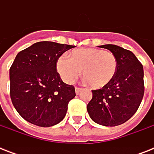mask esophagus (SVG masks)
Returning <instances> with one entry per match:
<instances>
[{
    "instance_id": "34e87169",
    "label": "esophagus",
    "mask_w": 154,
    "mask_h": 154,
    "mask_svg": "<svg viewBox=\"0 0 154 154\" xmlns=\"http://www.w3.org/2000/svg\"><path fill=\"white\" fill-rule=\"evenodd\" d=\"M81 91H82V89H81V88H78V87H76V88H75V93H76L77 95H78Z\"/></svg>"
}]
</instances>
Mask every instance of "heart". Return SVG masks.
Masks as SVG:
<instances>
[{
	"mask_svg": "<svg viewBox=\"0 0 154 154\" xmlns=\"http://www.w3.org/2000/svg\"><path fill=\"white\" fill-rule=\"evenodd\" d=\"M57 69L67 84H72L83 70V77L89 86L101 89L115 77L117 60L112 53L102 49H75L70 53V58L64 56L59 57Z\"/></svg>",
	"mask_w": 154,
	"mask_h": 154,
	"instance_id": "b5f03b06",
	"label": "heart"
}]
</instances>
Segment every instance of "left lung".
Masks as SVG:
<instances>
[{
    "mask_svg": "<svg viewBox=\"0 0 154 154\" xmlns=\"http://www.w3.org/2000/svg\"><path fill=\"white\" fill-rule=\"evenodd\" d=\"M117 60V72L112 82L100 89L92 90L87 105L89 117L104 126L119 125L131 118L144 96V70L136 56L115 45H104Z\"/></svg>",
    "mask_w": 154,
    "mask_h": 154,
    "instance_id": "1",
    "label": "left lung"
}]
</instances>
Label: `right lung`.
Masks as SVG:
<instances>
[{
	"label": "right lung",
	"instance_id": "obj_1",
	"mask_svg": "<svg viewBox=\"0 0 154 154\" xmlns=\"http://www.w3.org/2000/svg\"><path fill=\"white\" fill-rule=\"evenodd\" d=\"M73 45L41 42L17 53L9 69L10 97L17 112L37 126L50 127L65 117L75 96L72 85L57 72L60 56Z\"/></svg>",
	"mask_w": 154,
	"mask_h": 154
}]
</instances>
